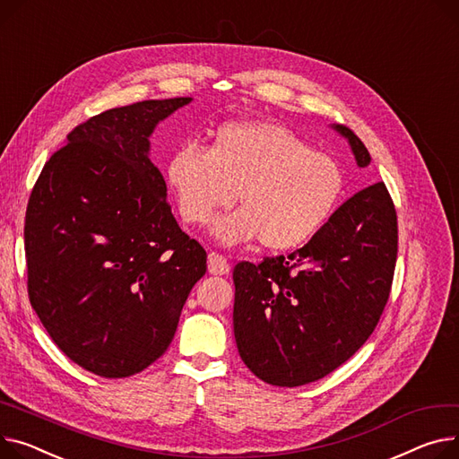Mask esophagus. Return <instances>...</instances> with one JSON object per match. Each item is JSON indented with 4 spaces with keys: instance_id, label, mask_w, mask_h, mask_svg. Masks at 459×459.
Returning <instances> with one entry per match:
<instances>
[{
    "instance_id": "esophagus-1",
    "label": "esophagus",
    "mask_w": 459,
    "mask_h": 459,
    "mask_svg": "<svg viewBox=\"0 0 459 459\" xmlns=\"http://www.w3.org/2000/svg\"><path fill=\"white\" fill-rule=\"evenodd\" d=\"M230 269L229 260L220 253H210L208 255V273L210 274H227Z\"/></svg>"
}]
</instances>
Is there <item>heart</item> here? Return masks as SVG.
<instances>
[{"mask_svg": "<svg viewBox=\"0 0 459 459\" xmlns=\"http://www.w3.org/2000/svg\"><path fill=\"white\" fill-rule=\"evenodd\" d=\"M180 218L206 225L227 246L260 239L269 251H288L314 238L338 208L345 177L325 152L312 151L288 127L269 121H234L220 127L208 149L178 147L166 168Z\"/></svg>", "mask_w": 459, "mask_h": 459, "instance_id": "heart-1", "label": "heart"}]
</instances>
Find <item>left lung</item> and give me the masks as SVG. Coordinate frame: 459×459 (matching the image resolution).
Listing matches in <instances>:
<instances>
[{"mask_svg":"<svg viewBox=\"0 0 459 459\" xmlns=\"http://www.w3.org/2000/svg\"><path fill=\"white\" fill-rule=\"evenodd\" d=\"M343 134L359 168L363 142ZM399 249L393 199L377 182L347 199L307 246L258 265L234 267V338L260 380L297 387L345 363L373 333L385 308Z\"/></svg>","mask_w":459,"mask_h":459,"instance_id":"8db88e82","label":"left lung"}]
</instances>
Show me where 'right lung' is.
Segmentation results:
<instances>
[{
	"label": "right lung",
	"mask_w": 459,
	"mask_h": 459,
	"mask_svg": "<svg viewBox=\"0 0 459 459\" xmlns=\"http://www.w3.org/2000/svg\"><path fill=\"white\" fill-rule=\"evenodd\" d=\"M192 98L91 116L55 151L25 212L27 291L55 345L105 378L169 347L206 251L182 232L149 159L157 124Z\"/></svg>",
	"instance_id": "obj_1"
}]
</instances>
